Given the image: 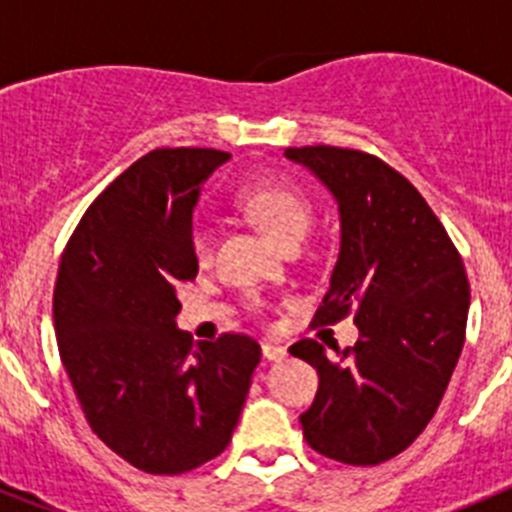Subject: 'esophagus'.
<instances>
[{"instance_id":"34e87169","label":"esophagus","mask_w":512,"mask_h":512,"mask_svg":"<svg viewBox=\"0 0 512 512\" xmlns=\"http://www.w3.org/2000/svg\"><path fill=\"white\" fill-rule=\"evenodd\" d=\"M261 354H264L266 361H282L287 356V348L279 346V343H264L261 346Z\"/></svg>"}]
</instances>
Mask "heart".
<instances>
[{"label": "heart", "instance_id": "obj_1", "mask_svg": "<svg viewBox=\"0 0 512 512\" xmlns=\"http://www.w3.org/2000/svg\"><path fill=\"white\" fill-rule=\"evenodd\" d=\"M241 207L261 225L271 241L279 246L302 241L310 228V200L297 187L279 179H259L241 192ZM194 261L207 266L215 253V233L207 225H197L192 233Z\"/></svg>", "mask_w": 512, "mask_h": 512}]
</instances>
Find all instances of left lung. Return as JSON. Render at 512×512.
I'll return each mask as SVG.
<instances>
[{
  "instance_id": "left-lung-1",
  "label": "left lung",
  "mask_w": 512,
  "mask_h": 512,
  "mask_svg": "<svg viewBox=\"0 0 512 512\" xmlns=\"http://www.w3.org/2000/svg\"><path fill=\"white\" fill-rule=\"evenodd\" d=\"M338 207L341 243L315 323L356 312L359 341L295 343L318 369L305 441L328 459L369 467L408 449L436 413L464 346L469 282L461 256L418 189L351 148H287Z\"/></svg>"
}]
</instances>
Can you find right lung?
Instances as JSON below:
<instances>
[{
	"label": "right lung",
	"instance_id": "add662e5",
	"mask_svg": "<svg viewBox=\"0 0 512 512\" xmlns=\"http://www.w3.org/2000/svg\"><path fill=\"white\" fill-rule=\"evenodd\" d=\"M230 158L158 148L99 194L58 266L53 325L63 369L92 431L148 474H182L223 454L261 346L176 325L179 287L197 277L192 215Z\"/></svg>",
	"mask_w": 512,
	"mask_h": 512
}]
</instances>
